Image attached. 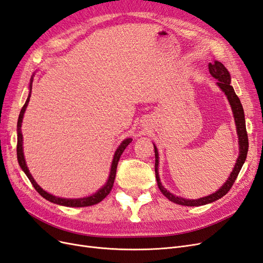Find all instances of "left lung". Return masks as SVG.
Returning a JSON list of instances; mask_svg holds the SVG:
<instances>
[{
  "instance_id": "obj_1",
  "label": "left lung",
  "mask_w": 263,
  "mask_h": 263,
  "mask_svg": "<svg viewBox=\"0 0 263 263\" xmlns=\"http://www.w3.org/2000/svg\"><path fill=\"white\" fill-rule=\"evenodd\" d=\"M209 71L214 77L215 79H218V85L220 89L225 93L226 98L230 102V105L232 107V112L234 115V120H235V125H236V130L238 135V144H239V156L236 160V163H235V166L232 171V173L230 174L229 178L226 179V182L223 184L222 187L219 188V190H216L215 193L205 196L199 199H185L182 197L175 196L172 193L167 192L166 188L164 186H162L160 176H159V152L157 147L153 143V147H155V156H156V178H157V183L159 186V189L161 190V193L164 195L168 200L172 202L180 204V205H186V206H199V205H203L211 203L218 199L222 198L230 192V189L232 188L235 179H236L237 175L239 174V172L241 170V166L245 163V160L247 158V152H248V136L246 132V122H245V113H243V108L240 103L239 98L235 93L234 88L231 86V75L230 71L226 69V67L222 64L219 61H214V63H209Z\"/></svg>"
}]
</instances>
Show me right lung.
Masks as SVG:
<instances>
[{
    "instance_id": "1",
    "label": "right lung",
    "mask_w": 263,
    "mask_h": 263,
    "mask_svg": "<svg viewBox=\"0 0 263 263\" xmlns=\"http://www.w3.org/2000/svg\"><path fill=\"white\" fill-rule=\"evenodd\" d=\"M33 76H31L30 79V84H29V95L28 98H27V100L22 108L20 117H18V122H17V160L18 163H20V166L21 168L24 171V173L27 175V177L29 178V180L31 182L32 186L34 187V189L37 190V192L44 198L49 200L50 202L53 203H57L60 205H65V206H71V208H80V206H89V205H93L97 204L100 201H102L103 199L111 193L113 184H114V179H115V175H116V168H117V163L120 161V158L122 156V153L124 152V150L126 149V147L128 146V144L133 141L132 138H126L124 139L121 144L119 146V148L116 149L115 153H114V157H113V161H112V164H111V170H110V175H108V178L106 180V183L98 190L97 193H95L91 196H88V197H84V198H77V199H69V198H61V197H57V196H53L49 193L45 192L43 190L35 180L33 179L32 175L30 174V172L28 170V166L26 164V161H25V157H24V149H23V134H22V123H23V119H24V114L25 111L27 108V105L29 103L30 100V96H31V89H32V80H33Z\"/></svg>"
}]
</instances>
